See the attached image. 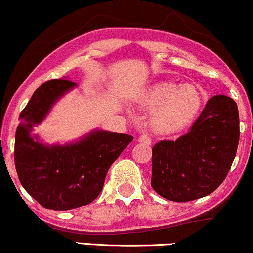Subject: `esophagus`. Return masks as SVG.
Instances as JSON below:
<instances>
[{
    "label": "esophagus",
    "mask_w": 253,
    "mask_h": 253,
    "mask_svg": "<svg viewBox=\"0 0 253 253\" xmlns=\"http://www.w3.org/2000/svg\"><path fill=\"white\" fill-rule=\"evenodd\" d=\"M138 141H139V143L146 144V145H150V144H151V138H150L148 134H141L140 137L138 138Z\"/></svg>",
    "instance_id": "34e87169"
}]
</instances>
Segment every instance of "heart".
Returning a JSON list of instances; mask_svg holds the SVG:
<instances>
[{"label":"heart","instance_id":"1","mask_svg":"<svg viewBox=\"0 0 253 253\" xmlns=\"http://www.w3.org/2000/svg\"><path fill=\"white\" fill-rule=\"evenodd\" d=\"M152 108L150 126L158 133H174L194 121L203 107V93L192 84L160 83L152 86L143 99Z\"/></svg>","mask_w":253,"mask_h":253}]
</instances>
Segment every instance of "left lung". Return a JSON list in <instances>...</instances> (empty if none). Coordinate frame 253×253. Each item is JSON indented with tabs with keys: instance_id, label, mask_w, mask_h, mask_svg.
Returning <instances> with one entry per match:
<instances>
[{
	"instance_id": "8db88e82",
	"label": "left lung",
	"mask_w": 253,
	"mask_h": 253,
	"mask_svg": "<svg viewBox=\"0 0 253 253\" xmlns=\"http://www.w3.org/2000/svg\"><path fill=\"white\" fill-rule=\"evenodd\" d=\"M239 135L237 103L223 95L211 97L187 134L154 145L152 188L173 202L212 193L228 174Z\"/></svg>"
}]
</instances>
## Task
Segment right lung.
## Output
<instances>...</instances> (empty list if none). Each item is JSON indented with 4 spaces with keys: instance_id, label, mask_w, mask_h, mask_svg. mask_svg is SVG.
<instances>
[{
    "instance_id": "right-lung-1",
    "label": "right lung",
    "mask_w": 253,
    "mask_h": 253,
    "mask_svg": "<svg viewBox=\"0 0 253 253\" xmlns=\"http://www.w3.org/2000/svg\"><path fill=\"white\" fill-rule=\"evenodd\" d=\"M76 86L68 79L48 80L33 92L19 116L14 146L16 173L27 193L46 209L69 210L95 201L112 163L133 140L129 134L95 129L73 143L50 145L31 134L33 126Z\"/></svg>"
}]
</instances>
